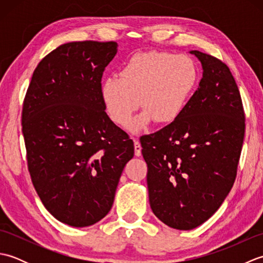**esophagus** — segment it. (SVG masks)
Wrapping results in <instances>:
<instances>
[{
	"instance_id": "34e87169",
	"label": "esophagus",
	"mask_w": 263,
	"mask_h": 263,
	"mask_svg": "<svg viewBox=\"0 0 263 263\" xmlns=\"http://www.w3.org/2000/svg\"><path fill=\"white\" fill-rule=\"evenodd\" d=\"M133 141H135V154L137 157H139V156H141V144L137 138L133 139Z\"/></svg>"
}]
</instances>
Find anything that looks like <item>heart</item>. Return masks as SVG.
Masks as SVG:
<instances>
[{"mask_svg": "<svg viewBox=\"0 0 263 263\" xmlns=\"http://www.w3.org/2000/svg\"><path fill=\"white\" fill-rule=\"evenodd\" d=\"M119 77L103 82L100 92L105 109L111 121L125 126L141 103L143 113L130 125L131 130L139 131L153 120L167 124L182 114L197 83L198 71L187 55L150 51L132 55Z\"/></svg>", "mask_w": 263, "mask_h": 263, "instance_id": "1", "label": "heart"}]
</instances>
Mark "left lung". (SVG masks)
Returning a JSON list of instances; mask_svg holds the SVG:
<instances>
[{
    "label": "left lung",
    "instance_id": "1",
    "mask_svg": "<svg viewBox=\"0 0 263 263\" xmlns=\"http://www.w3.org/2000/svg\"><path fill=\"white\" fill-rule=\"evenodd\" d=\"M191 53L203 69L198 90L174 122L140 138L150 206L164 224L181 231L203 224L224 202L245 132L241 93L230 68L212 55Z\"/></svg>",
    "mask_w": 263,
    "mask_h": 263
}]
</instances>
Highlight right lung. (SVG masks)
Masks as SVG:
<instances>
[{
  "label": "right lung",
  "instance_id": "1",
  "mask_svg": "<svg viewBox=\"0 0 263 263\" xmlns=\"http://www.w3.org/2000/svg\"><path fill=\"white\" fill-rule=\"evenodd\" d=\"M115 42H72L38 63L22 106L28 171L58 220L86 227L108 214L133 141L105 111L102 78Z\"/></svg>",
  "mask_w": 263,
  "mask_h": 263
}]
</instances>
